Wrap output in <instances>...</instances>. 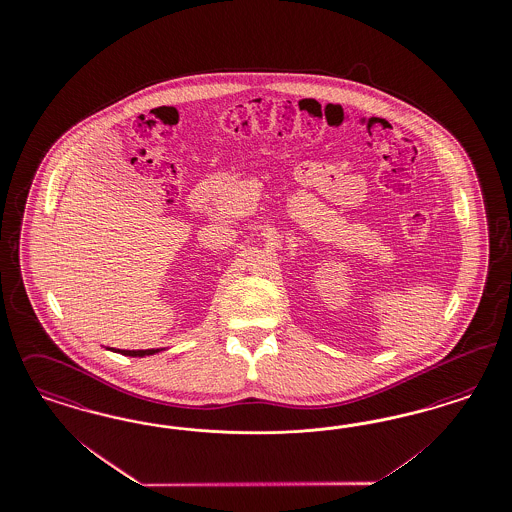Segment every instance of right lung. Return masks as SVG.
<instances>
[{
    "label": "right lung",
    "mask_w": 512,
    "mask_h": 512,
    "mask_svg": "<svg viewBox=\"0 0 512 512\" xmlns=\"http://www.w3.org/2000/svg\"><path fill=\"white\" fill-rule=\"evenodd\" d=\"M115 353H121L125 357H144V355H153L159 349H136V351H129V349H112Z\"/></svg>",
    "instance_id": "right-lung-1"
}]
</instances>
